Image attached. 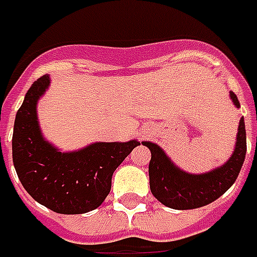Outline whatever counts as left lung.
<instances>
[{
	"label": "left lung",
	"instance_id": "1",
	"mask_svg": "<svg viewBox=\"0 0 257 257\" xmlns=\"http://www.w3.org/2000/svg\"><path fill=\"white\" fill-rule=\"evenodd\" d=\"M230 98L236 108L239 101L231 91ZM151 151L149 187L152 195L165 206L188 210L206 206L224 194L235 183L246 154V132L243 117L239 120L235 149L223 166L203 174H191L176 166L165 151L154 143H143Z\"/></svg>",
	"mask_w": 257,
	"mask_h": 257
}]
</instances>
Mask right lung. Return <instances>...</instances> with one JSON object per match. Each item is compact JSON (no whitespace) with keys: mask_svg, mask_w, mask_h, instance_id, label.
I'll list each match as a JSON object with an SVG mask.
<instances>
[{"mask_svg":"<svg viewBox=\"0 0 257 257\" xmlns=\"http://www.w3.org/2000/svg\"><path fill=\"white\" fill-rule=\"evenodd\" d=\"M50 83L48 74L34 81L16 113L14 166L34 201L56 213L81 214L105 201L113 172L140 143H94L79 151L61 152L45 141L38 124L37 102Z\"/></svg>","mask_w":257,"mask_h":257,"instance_id":"right-lung-1","label":"right lung"}]
</instances>
